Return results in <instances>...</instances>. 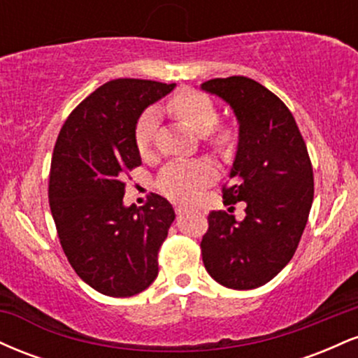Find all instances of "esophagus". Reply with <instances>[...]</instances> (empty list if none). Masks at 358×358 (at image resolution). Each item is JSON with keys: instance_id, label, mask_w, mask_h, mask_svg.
<instances>
[{"instance_id": "esophagus-1", "label": "esophagus", "mask_w": 358, "mask_h": 358, "mask_svg": "<svg viewBox=\"0 0 358 358\" xmlns=\"http://www.w3.org/2000/svg\"><path fill=\"white\" fill-rule=\"evenodd\" d=\"M175 212H176V215H183V213L188 212V207H185V205H176Z\"/></svg>"}]
</instances>
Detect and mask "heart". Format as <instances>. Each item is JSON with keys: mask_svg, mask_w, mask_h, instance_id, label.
I'll return each instance as SVG.
<instances>
[{"mask_svg": "<svg viewBox=\"0 0 358 358\" xmlns=\"http://www.w3.org/2000/svg\"><path fill=\"white\" fill-rule=\"evenodd\" d=\"M168 109L176 117L187 122L200 136L210 134L219 124V109L207 94L199 90H182L168 102ZM158 124V114L155 109H148L139 117L136 131H134V143L141 155H148L153 146V139ZM231 131H220L212 136V146L222 150L231 143ZM215 180V168L208 162L196 159V162H173L163 168L158 176V188L168 199L180 203L195 202L205 188Z\"/></svg>", "mask_w": 358, "mask_h": 358, "instance_id": "b5f03b06", "label": "heart"}]
</instances>
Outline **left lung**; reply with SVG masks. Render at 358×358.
<instances>
[{"mask_svg":"<svg viewBox=\"0 0 358 358\" xmlns=\"http://www.w3.org/2000/svg\"><path fill=\"white\" fill-rule=\"evenodd\" d=\"M200 89L231 106L239 124L225 203L245 202V217L208 215L202 259L207 273L231 289L269 282L296 252L313 203V168L286 104L249 77L203 82Z\"/></svg>","mask_w":358,"mask_h":358,"instance_id":"left-lung-1","label":"left lung"}]
</instances>
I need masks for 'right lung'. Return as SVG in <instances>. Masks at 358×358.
<instances>
[{
  "instance_id": "1",
  "label": "right lung",
  "mask_w": 358,
  "mask_h": 358,
  "mask_svg": "<svg viewBox=\"0 0 358 358\" xmlns=\"http://www.w3.org/2000/svg\"><path fill=\"white\" fill-rule=\"evenodd\" d=\"M176 84L116 79L72 110L52 156V217L65 256L82 281L106 296L127 298L158 276V250L175 220L166 199L126 207L124 178L141 165L138 119Z\"/></svg>"
}]
</instances>
